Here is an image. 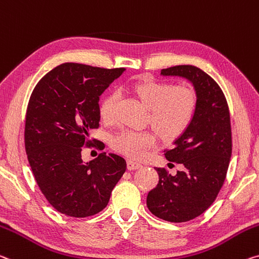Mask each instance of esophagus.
I'll list each match as a JSON object with an SVG mask.
<instances>
[{
	"mask_svg": "<svg viewBox=\"0 0 259 259\" xmlns=\"http://www.w3.org/2000/svg\"><path fill=\"white\" fill-rule=\"evenodd\" d=\"M142 167V165L139 162L134 161V160H128V169L129 170H135V169H139Z\"/></svg>",
	"mask_w": 259,
	"mask_h": 259,
	"instance_id": "esophagus-1",
	"label": "esophagus"
}]
</instances>
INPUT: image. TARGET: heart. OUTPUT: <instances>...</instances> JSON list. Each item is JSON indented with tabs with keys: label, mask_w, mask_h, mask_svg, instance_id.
I'll return each mask as SVG.
<instances>
[{
	"label": "heart",
	"mask_w": 259,
	"mask_h": 259,
	"mask_svg": "<svg viewBox=\"0 0 259 259\" xmlns=\"http://www.w3.org/2000/svg\"><path fill=\"white\" fill-rule=\"evenodd\" d=\"M150 110V121L167 139H174L182 135L190 125L197 108V96L189 86H173L153 79H142L133 86ZM118 94L109 93L101 101L99 112L106 122L114 121L116 116ZM159 136L153 129H123L115 135L112 145L116 151L129 157L143 158L147 151L157 145Z\"/></svg>",
	"instance_id": "obj_1"
}]
</instances>
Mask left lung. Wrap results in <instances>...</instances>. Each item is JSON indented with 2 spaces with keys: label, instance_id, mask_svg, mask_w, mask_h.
<instances>
[{
  "label": "left lung",
  "instance_id": "obj_1",
  "mask_svg": "<svg viewBox=\"0 0 259 259\" xmlns=\"http://www.w3.org/2000/svg\"><path fill=\"white\" fill-rule=\"evenodd\" d=\"M160 75L190 81L197 108L190 125L165 153L168 161L182 163L183 170L171 175L155 168L159 183L147 195L146 205L160 219L184 223L206 211L223 187L232 155L231 116L220 86L199 68L176 65Z\"/></svg>",
  "mask_w": 259,
  "mask_h": 259
}]
</instances>
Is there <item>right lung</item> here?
Here are the masks:
<instances>
[{
	"instance_id": "obj_1",
	"label": "right lung",
	"mask_w": 259,
	"mask_h": 259,
	"mask_svg": "<svg viewBox=\"0 0 259 259\" xmlns=\"http://www.w3.org/2000/svg\"><path fill=\"white\" fill-rule=\"evenodd\" d=\"M124 68L102 69L63 63L35 85L27 105L25 150L34 179L46 199L65 215L85 218L104 210L126 169L114 153L90 162L81 147L100 122L99 100Z\"/></svg>"
}]
</instances>
